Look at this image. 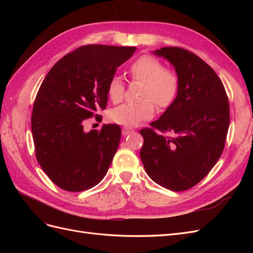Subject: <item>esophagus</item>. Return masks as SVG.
<instances>
[{"mask_svg": "<svg viewBox=\"0 0 253 253\" xmlns=\"http://www.w3.org/2000/svg\"><path fill=\"white\" fill-rule=\"evenodd\" d=\"M132 132H134V129H133V128H131V127H127V126L122 127V134H124L125 136L128 135L129 133H132Z\"/></svg>", "mask_w": 253, "mask_h": 253, "instance_id": "1", "label": "esophagus"}]
</instances>
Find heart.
Returning a JSON list of instances; mask_svg holds the SVG:
<instances>
[{"label":"heart","mask_w":253,"mask_h":253,"mask_svg":"<svg viewBox=\"0 0 253 253\" xmlns=\"http://www.w3.org/2000/svg\"><path fill=\"white\" fill-rule=\"evenodd\" d=\"M132 80L142 82L140 98L136 103H124L110 112V118L116 124L134 126L149 120L155 112L154 102L160 110L167 109L178 93V76L171 68H166L159 59L144 55L134 60L127 71ZM125 83L115 76L109 81L106 93L110 100L119 103L125 97Z\"/></svg>","instance_id":"b5f03b06"}]
</instances>
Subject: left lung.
Instances as JSON below:
<instances>
[{
    "label": "left lung",
    "instance_id": "left-lung-1",
    "mask_svg": "<svg viewBox=\"0 0 253 253\" xmlns=\"http://www.w3.org/2000/svg\"><path fill=\"white\" fill-rule=\"evenodd\" d=\"M154 55L174 66L179 87L160 118L140 129V158L152 180L185 191L207 176L224 151L230 124L228 97L216 73L195 53L163 47Z\"/></svg>",
    "mask_w": 253,
    "mask_h": 253
}]
</instances>
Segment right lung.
<instances>
[{
  "instance_id": "right-lung-1",
  "label": "right lung",
  "mask_w": 253,
  "mask_h": 253,
  "mask_svg": "<svg viewBox=\"0 0 253 253\" xmlns=\"http://www.w3.org/2000/svg\"><path fill=\"white\" fill-rule=\"evenodd\" d=\"M135 50L84 45L60 59L43 80L34 103L32 133L38 163L59 188L80 192L98 185L108 172L120 126L103 125L85 132L83 126L106 108L109 81Z\"/></svg>"
}]
</instances>
